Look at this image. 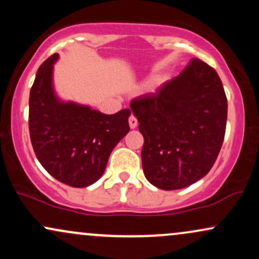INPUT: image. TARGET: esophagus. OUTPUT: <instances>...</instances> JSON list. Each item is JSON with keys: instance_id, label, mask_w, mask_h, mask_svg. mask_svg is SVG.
Listing matches in <instances>:
<instances>
[{"instance_id": "esophagus-1", "label": "esophagus", "mask_w": 259, "mask_h": 259, "mask_svg": "<svg viewBox=\"0 0 259 259\" xmlns=\"http://www.w3.org/2000/svg\"><path fill=\"white\" fill-rule=\"evenodd\" d=\"M129 125H130V127H132V129H135V127L138 126V119L135 118V115H133V114L130 115Z\"/></svg>"}]
</instances>
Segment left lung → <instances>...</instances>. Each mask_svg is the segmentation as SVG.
I'll use <instances>...</instances> for the list:
<instances>
[{
	"label": "left lung",
	"instance_id": "left-lung-1",
	"mask_svg": "<svg viewBox=\"0 0 259 259\" xmlns=\"http://www.w3.org/2000/svg\"><path fill=\"white\" fill-rule=\"evenodd\" d=\"M144 136L142 168L162 190L196 183L214 164L227 127L228 101L219 75L194 58L154 94L130 102Z\"/></svg>",
	"mask_w": 259,
	"mask_h": 259
}]
</instances>
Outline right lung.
<instances>
[{
    "label": "right lung",
    "instance_id": "obj_1",
    "mask_svg": "<svg viewBox=\"0 0 259 259\" xmlns=\"http://www.w3.org/2000/svg\"><path fill=\"white\" fill-rule=\"evenodd\" d=\"M58 53L37 69L29 97V132L38 162L55 179L72 187L96 183L109 154L129 133L130 109L105 114L89 106L62 102L52 84Z\"/></svg>",
    "mask_w": 259,
    "mask_h": 259
}]
</instances>
